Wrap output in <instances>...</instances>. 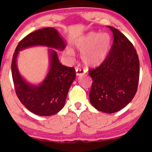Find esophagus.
I'll list each match as a JSON object with an SVG mask.
<instances>
[{
    "label": "esophagus",
    "instance_id": "obj_1",
    "mask_svg": "<svg viewBox=\"0 0 152 152\" xmlns=\"http://www.w3.org/2000/svg\"><path fill=\"white\" fill-rule=\"evenodd\" d=\"M75 70H76V75L77 76L79 75H81L82 74H84L85 73V71L84 70H82V68H78V67H76L75 68Z\"/></svg>",
    "mask_w": 152,
    "mask_h": 152
}]
</instances>
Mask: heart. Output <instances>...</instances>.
I'll list each match as a JSON object with an SVG mask.
<instances>
[{
	"label": "heart",
	"mask_w": 152,
	"mask_h": 152,
	"mask_svg": "<svg viewBox=\"0 0 152 152\" xmlns=\"http://www.w3.org/2000/svg\"><path fill=\"white\" fill-rule=\"evenodd\" d=\"M111 38L108 33L99 34L90 32L75 43V46L82 53V59L86 65L96 66L101 64L107 58L111 47ZM66 55L72 56L73 51L67 49Z\"/></svg>",
	"instance_id": "b5f03b06"
}]
</instances>
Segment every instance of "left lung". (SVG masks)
Returning a JSON list of instances; mask_svg holds the SVG:
<instances>
[{
  "label": "left lung",
  "mask_w": 152,
  "mask_h": 152,
  "mask_svg": "<svg viewBox=\"0 0 152 152\" xmlns=\"http://www.w3.org/2000/svg\"><path fill=\"white\" fill-rule=\"evenodd\" d=\"M109 28L113 43L100 66L89 70L93 80L89 98L98 111L112 113L126 107L136 95L140 64L132 42L117 29Z\"/></svg>",
  "instance_id": "obj_1"
}]
</instances>
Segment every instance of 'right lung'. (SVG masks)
I'll return each instance as SVG.
<instances>
[{
  "label": "right lung",
  "instance_id": "right-lung-1",
  "mask_svg": "<svg viewBox=\"0 0 152 152\" xmlns=\"http://www.w3.org/2000/svg\"><path fill=\"white\" fill-rule=\"evenodd\" d=\"M34 45H45L63 50L66 45L55 28L40 29L28 34L18 43L12 57V79L20 102L36 115H52L58 113L65 104L68 91L75 79V70L73 67L62 65L57 52L49 49L50 65L46 77L38 86L28 84L18 72L16 58L18 51Z\"/></svg>",
  "mask_w": 152,
  "mask_h": 152
}]
</instances>
